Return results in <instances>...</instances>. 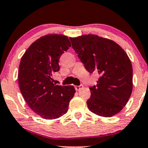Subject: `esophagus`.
Segmentation results:
<instances>
[{
  "instance_id": "obj_1",
  "label": "esophagus",
  "mask_w": 148,
  "mask_h": 148,
  "mask_svg": "<svg viewBox=\"0 0 148 148\" xmlns=\"http://www.w3.org/2000/svg\"><path fill=\"white\" fill-rule=\"evenodd\" d=\"M83 87H84V86H83V85H81V86H76L75 89H76V90L78 91V90H81Z\"/></svg>"
}]
</instances>
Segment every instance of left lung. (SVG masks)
Returning a JSON list of instances; mask_svg holds the SVG:
<instances>
[{
	"instance_id": "left-lung-1",
	"label": "left lung",
	"mask_w": 148,
	"mask_h": 148,
	"mask_svg": "<svg viewBox=\"0 0 148 148\" xmlns=\"http://www.w3.org/2000/svg\"><path fill=\"white\" fill-rule=\"evenodd\" d=\"M73 49L97 84L90 87L88 109L102 117L113 116L127 104L133 89V69L125 50L116 42L94 34L70 37Z\"/></svg>"
}]
</instances>
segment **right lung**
<instances>
[{
    "instance_id": "obj_1",
    "label": "right lung",
    "mask_w": 148,
    "mask_h": 148,
    "mask_svg": "<svg viewBox=\"0 0 148 148\" xmlns=\"http://www.w3.org/2000/svg\"><path fill=\"white\" fill-rule=\"evenodd\" d=\"M71 47L63 35H47L35 40L21 57L18 72L20 91L33 111L46 120L56 119L68 111L76 92L73 86L53 83L60 69L59 58Z\"/></svg>"
}]
</instances>
